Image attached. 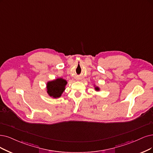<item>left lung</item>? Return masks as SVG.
Segmentation results:
<instances>
[{"label": "left lung", "mask_w": 153, "mask_h": 153, "mask_svg": "<svg viewBox=\"0 0 153 153\" xmlns=\"http://www.w3.org/2000/svg\"><path fill=\"white\" fill-rule=\"evenodd\" d=\"M94 90L96 91H100V87L98 86H97L95 85V84H94Z\"/></svg>", "instance_id": "obj_1"}]
</instances>
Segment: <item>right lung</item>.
<instances>
[{
    "instance_id": "obj_1",
    "label": "right lung",
    "mask_w": 153,
    "mask_h": 153,
    "mask_svg": "<svg viewBox=\"0 0 153 153\" xmlns=\"http://www.w3.org/2000/svg\"><path fill=\"white\" fill-rule=\"evenodd\" d=\"M67 82L61 77L56 78L47 82V93L53 98H60L65 89Z\"/></svg>"
}]
</instances>
